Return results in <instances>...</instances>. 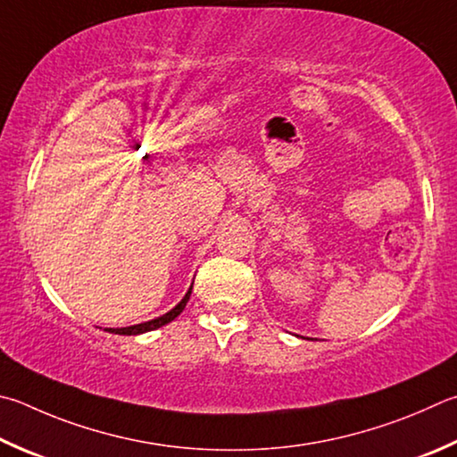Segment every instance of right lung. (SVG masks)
Returning <instances> with one entry per match:
<instances>
[{
    "label": "right lung",
    "mask_w": 457,
    "mask_h": 457,
    "mask_svg": "<svg viewBox=\"0 0 457 457\" xmlns=\"http://www.w3.org/2000/svg\"><path fill=\"white\" fill-rule=\"evenodd\" d=\"M189 295H192V287L187 289V294L184 295V300H181L176 308L173 310H170L168 313H163V315H160V318H155V320H152V321H144V323H137V326H129V328H110L107 331H110V334H120V336H137V334H145V331H152V329H157V328H162V326H165V323H170V321H173L178 318V315L184 312V308H186V303H187V300H189Z\"/></svg>",
    "instance_id": "obj_1"
}]
</instances>
